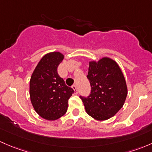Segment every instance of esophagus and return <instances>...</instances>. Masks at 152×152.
Returning <instances> with one entry per match:
<instances>
[{
    "mask_svg": "<svg viewBox=\"0 0 152 152\" xmlns=\"http://www.w3.org/2000/svg\"><path fill=\"white\" fill-rule=\"evenodd\" d=\"M72 88H73V90L75 91V93L77 94L78 93V90H77V87H76V85H73L72 86Z\"/></svg>",
    "mask_w": 152,
    "mask_h": 152,
    "instance_id": "esophagus-1",
    "label": "esophagus"
}]
</instances>
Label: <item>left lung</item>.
Returning <instances> with one entry per match:
<instances>
[{"instance_id":"left-lung-1","label":"left lung","mask_w":152,"mask_h":152,"mask_svg":"<svg viewBox=\"0 0 152 152\" xmlns=\"http://www.w3.org/2000/svg\"><path fill=\"white\" fill-rule=\"evenodd\" d=\"M87 77L90 94L80 98L87 114L100 121L114 116L122 108L127 95L125 79L118 64L108 57L89 62Z\"/></svg>"}]
</instances>
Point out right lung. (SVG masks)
<instances>
[{"label": "right lung", "mask_w": 152, "mask_h": 152, "mask_svg": "<svg viewBox=\"0 0 152 152\" xmlns=\"http://www.w3.org/2000/svg\"><path fill=\"white\" fill-rule=\"evenodd\" d=\"M64 55L58 52L44 55L35 68L30 81V96L37 114L47 120L59 119L68 110V99L74 90L65 84L57 73Z\"/></svg>", "instance_id": "obj_1"}]
</instances>
